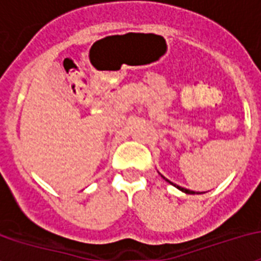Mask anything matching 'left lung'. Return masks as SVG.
<instances>
[{"label": "left lung", "mask_w": 261, "mask_h": 261, "mask_svg": "<svg viewBox=\"0 0 261 261\" xmlns=\"http://www.w3.org/2000/svg\"><path fill=\"white\" fill-rule=\"evenodd\" d=\"M162 175V174H160ZM162 177H163V175H162ZM163 178H165V177H163ZM166 181H167V182H169V184H171V185H174L175 188H177V190H179V191H182V192H184V194H190V195H195V194H198V192H195V191H191V190H187V188H182V187H179V185H175L174 182H171V181H170V179H167V178H165ZM200 194V192H199Z\"/></svg>", "instance_id": "8db88e82"}]
</instances>
